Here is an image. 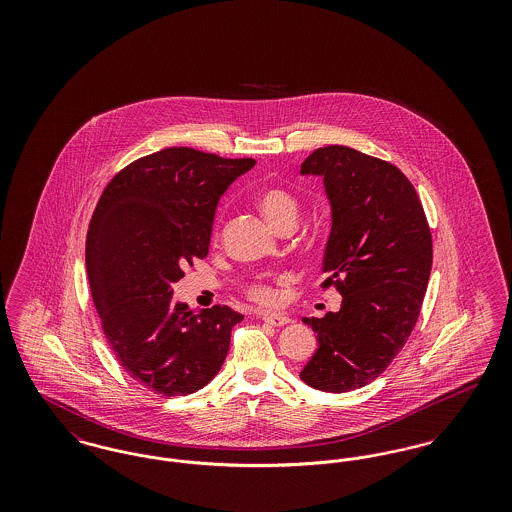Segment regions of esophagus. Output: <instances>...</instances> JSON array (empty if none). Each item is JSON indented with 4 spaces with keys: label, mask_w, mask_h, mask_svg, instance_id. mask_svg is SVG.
<instances>
[{
    "label": "esophagus",
    "mask_w": 512,
    "mask_h": 512,
    "mask_svg": "<svg viewBox=\"0 0 512 512\" xmlns=\"http://www.w3.org/2000/svg\"><path fill=\"white\" fill-rule=\"evenodd\" d=\"M261 318L270 326H286V324L292 322V318L286 317V315H278V313H263Z\"/></svg>",
    "instance_id": "34e87169"
}]
</instances>
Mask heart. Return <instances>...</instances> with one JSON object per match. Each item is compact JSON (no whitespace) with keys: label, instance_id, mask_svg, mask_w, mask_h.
Masks as SVG:
<instances>
[{"label":"heart","instance_id":"obj_1","mask_svg":"<svg viewBox=\"0 0 512 512\" xmlns=\"http://www.w3.org/2000/svg\"><path fill=\"white\" fill-rule=\"evenodd\" d=\"M257 207L263 213V217L276 228L280 230L282 226L295 222L299 215V205L292 194L280 188H267L257 197ZM247 297L261 303V305H270L276 301V292L274 288L265 282V280H253L247 288Z\"/></svg>","mask_w":512,"mask_h":512}]
</instances>
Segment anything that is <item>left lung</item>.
I'll use <instances>...</instances> for the list:
<instances>
[{
	"instance_id": "left-lung-1",
	"label": "left lung",
	"mask_w": 512,
	"mask_h": 512,
	"mask_svg": "<svg viewBox=\"0 0 512 512\" xmlns=\"http://www.w3.org/2000/svg\"><path fill=\"white\" fill-rule=\"evenodd\" d=\"M301 174L324 180L332 230L322 288L336 286L341 307L303 318L318 349L299 376L315 390L345 393L376 380L409 340L432 270V234L413 184L388 161L326 146Z\"/></svg>"
}]
</instances>
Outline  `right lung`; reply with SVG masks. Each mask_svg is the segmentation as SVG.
<instances>
[{
	"instance_id": "add662e5",
	"label": "right lung",
	"mask_w": 512,
	"mask_h": 512,
	"mask_svg": "<svg viewBox=\"0 0 512 512\" xmlns=\"http://www.w3.org/2000/svg\"><path fill=\"white\" fill-rule=\"evenodd\" d=\"M253 165L167 147L124 167L99 197L86 236L92 299L119 365L147 390L190 395L226 359L244 315L226 305L194 315L172 284L207 257L219 199Z\"/></svg>"
}]
</instances>
